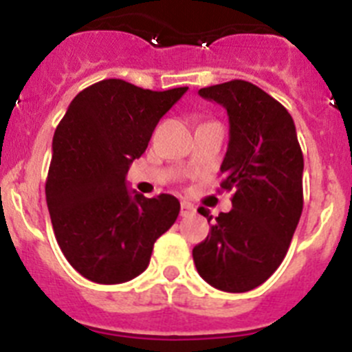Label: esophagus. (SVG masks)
Returning a JSON list of instances; mask_svg holds the SVG:
<instances>
[{
	"label": "esophagus",
	"instance_id": "obj_1",
	"mask_svg": "<svg viewBox=\"0 0 352 352\" xmlns=\"http://www.w3.org/2000/svg\"><path fill=\"white\" fill-rule=\"evenodd\" d=\"M179 213H182V217H190V214L195 213V208L192 206L190 203H186V201H183V203H182V211H179Z\"/></svg>",
	"mask_w": 352,
	"mask_h": 352
}]
</instances>
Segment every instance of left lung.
<instances>
[{
	"label": "left lung",
	"instance_id": "obj_1",
	"mask_svg": "<svg viewBox=\"0 0 352 352\" xmlns=\"http://www.w3.org/2000/svg\"><path fill=\"white\" fill-rule=\"evenodd\" d=\"M229 114V148L220 183L232 210L214 217L192 250L199 275L214 289L247 292L280 266L303 210V153L287 109L256 84L234 79L199 89ZM210 222L204 208L199 210Z\"/></svg>",
	"mask_w": 352,
	"mask_h": 352
}]
</instances>
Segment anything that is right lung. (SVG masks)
Wrapping results in <instances>:
<instances>
[{"mask_svg": "<svg viewBox=\"0 0 352 352\" xmlns=\"http://www.w3.org/2000/svg\"><path fill=\"white\" fill-rule=\"evenodd\" d=\"M186 89L105 79L68 105L52 139L45 197L56 241L84 278L121 284L141 275L155 241L178 219L174 195L130 192L125 176Z\"/></svg>", "mask_w": 352, "mask_h": 352, "instance_id": "1", "label": "right lung"}]
</instances>
